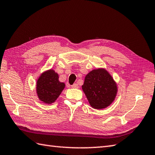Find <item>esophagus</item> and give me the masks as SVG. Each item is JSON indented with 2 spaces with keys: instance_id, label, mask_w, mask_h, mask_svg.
<instances>
[{
  "instance_id": "esophagus-1",
  "label": "esophagus",
  "mask_w": 155,
  "mask_h": 155,
  "mask_svg": "<svg viewBox=\"0 0 155 155\" xmlns=\"http://www.w3.org/2000/svg\"><path fill=\"white\" fill-rule=\"evenodd\" d=\"M71 87L72 88V89H77V88L78 87V84L77 83H74V84H72V85L71 86Z\"/></svg>"
}]
</instances>
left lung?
Wrapping results in <instances>:
<instances>
[{
  "mask_svg": "<svg viewBox=\"0 0 155 155\" xmlns=\"http://www.w3.org/2000/svg\"><path fill=\"white\" fill-rule=\"evenodd\" d=\"M82 89L92 107L101 110L114 101L117 86L113 78L105 69H96L88 73Z\"/></svg>",
  "mask_w": 155,
  "mask_h": 155,
  "instance_id": "left-lung-1",
  "label": "left lung"
}]
</instances>
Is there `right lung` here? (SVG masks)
Here are the masks:
<instances>
[{"mask_svg":"<svg viewBox=\"0 0 155 155\" xmlns=\"http://www.w3.org/2000/svg\"><path fill=\"white\" fill-rule=\"evenodd\" d=\"M58 74L54 70L44 72L37 82L36 91L39 99L45 104H52L58 97L65 84L58 81Z\"/></svg>","mask_w":155,"mask_h":155,"instance_id":"add662e5","label":"right lung"}]
</instances>
